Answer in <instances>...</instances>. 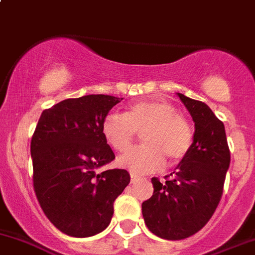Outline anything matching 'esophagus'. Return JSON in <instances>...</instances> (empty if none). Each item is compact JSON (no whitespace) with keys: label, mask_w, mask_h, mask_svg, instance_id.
<instances>
[{"label":"esophagus","mask_w":255,"mask_h":255,"mask_svg":"<svg viewBox=\"0 0 255 255\" xmlns=\"http://www.w3.org/2000/svg\"><path fill=\"white\" fill-rule=\"evenodd\" d=\"M138 179H140V178H138L137 175H135V174H131V183H135V182H137Z\"/></svg>","instance_id":"obj_1"}]
</instances>
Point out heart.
I'll list each match as a JSON object with an SVG mask.
<instances>
[{"instance_id":"heart-1","label":"heart","mask_w":255,"mask_h":255,"mask_svg":"<svg viewBox=\"0 0 255 255\" xmlns=\"http://www.w3.org/2000/svg\"><path fill=\"white\" fill-rule=\"evenodd\" d=\"M102 131L107 142L119 152L132 145L136 131H143V145L118 158V164L132 174L157 172L163 168L166 159L169 164L177 163L186 156L194 140L190 123L163 99L131 104L125 114L108 113L102 123Z\"/></svg>"}]
</instances>
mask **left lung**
<instances>
[{"mask_svg": "<svg viewBox=\"0 0 255 255\" xmlns=\"http://www.w3.org/2000/svg\"><path fill=\"white\" fill-rule=\"evenodd\" d=\"M177 94L195 124L193 145L169 179L152 178L153 195L142 203L148 230L169 241L195 235L211 219L231 161L224 123L205 103Z\"/></svg>", "mask_w": 255, "mask_h": 255, "instance_id": "left-lung-1", "label": "left lung"}]
</instances>
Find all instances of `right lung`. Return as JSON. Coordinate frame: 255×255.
Segmentation results:
<instances>
[{"instance_id": "obj_1", "label": "right lung", "mask_w": 255, "mask_h": 255, "mask_svg": "<svg viewBox=\"0 0 255 255\" xmlns=\"http://www.w3.org/2000/svg\"><path fill=\"white\" fill-rule=\"evenodd\" d=\"M123 98L89 94L44 110L30 142L33 183L44 214L65 235L91 237L106 230L114 201L130 183L125 169H98L115 158L102 131Z\"/></svg>"}]
</instances>
